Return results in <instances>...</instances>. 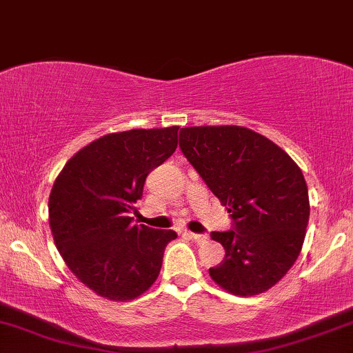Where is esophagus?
<instances>
[{"instance_id": "34e87169", "label": "esophagus", "mask_w": 353, "mask_h": 353, "mask_svg": "<svg viewBox=\"0 0 353 353\" xmlns=\"http://www.w3.org/2000/svg\"><path fill=\"white\" fill-rule=\"evenodd\" d=\"M185 234L190 239H193V241H196V242H203V241H206V239H208L206 234H196V232H191V230H186Z\"/></svg>"}]
</instances>
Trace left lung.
<instances>
[{"label": "left lung", "instance_id": "obj_1", "mask_svg": "<svg viewBox=\"0 0 353 353\" xmlns=\"http://www.w3.org/2000/svg\"><path fill=\"white\" fill-rule=\"evenodd\" d=\"M180 149L232 219V229L211 232L225 256L210 275L237 296L276 285L296 262L310 196L301 168L262 134L241 125L180 130Z\"/></svg>", "mask_w": 353, "mask_h": 353}]
</instances>
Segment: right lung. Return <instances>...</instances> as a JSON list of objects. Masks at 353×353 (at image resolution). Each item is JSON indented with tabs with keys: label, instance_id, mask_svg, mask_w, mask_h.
<instances>
[{
	"label": "right lung",
	"instance_id": "add662e5",
	"mask_svg": "<svg viewBox=\"0 0 353 353\" xmlns=\"http://www.w3.org/2000/svg\"><path fill=\"white\" fill-rule=\"evenodd\" d=\"M178 125L108 134L78 150L52 186L55 247L83 285L129 301L154 285L175 230L132 224L143 183L176 149Z\"/></svg>",
	"mask_w": 353,
	"mask_h": 353
}]
</instances>
